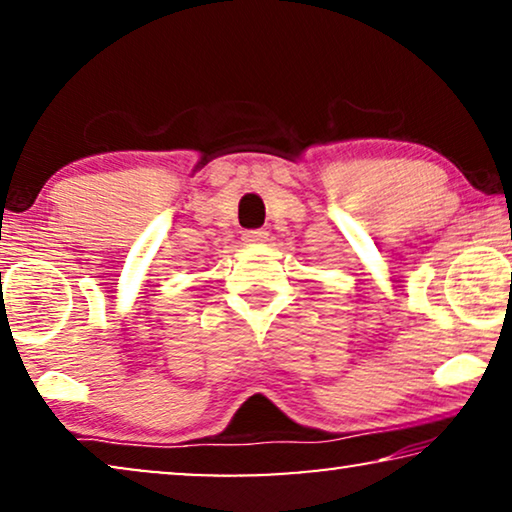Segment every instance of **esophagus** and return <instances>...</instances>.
I'll return each instance as SVG.
<instances>
[{"mask_svg":"<svg viewBox=\"0 0 512 512\" xmlns=\"http://www.w3.org/2000/svg\"><path fill=\"white\" fill-rule=\"evenodd\" d=\"M242 240H244V244H263L265 240H268V233H265V230H261V228L244 230Z\"/></svg>","mask_w":512,"mask_h":512,"instance_id":"1","label":"esophagus"}]
</instances>
